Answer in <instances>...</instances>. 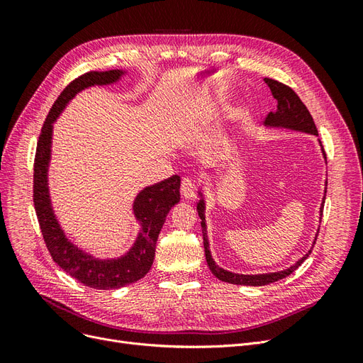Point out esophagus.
Listing matches in <instances>:
<instances>
[{
	"instance_id": "obj_1",
	"label": "esophagus",
	"mask_w": 363,
	"mask_h": 363,
	"mask_svg": "<svg viewBox=\"0 0 363 363\" xmlns=\"http://www.w3.org/2000/svg\"><path fill=\"white\" fill-rule=\"evenodd\" d=\"M180 194L183 199H192L194 194H195V186L194 182L188 177H184L182 180V186H180Z\"/></svg>"
}]
</instances>
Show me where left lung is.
<instances>
[{
	"label": "left lung",
	"mask_w": 363,
	"mask_h": 363,
	"mask_svg": "<svg viewBox=\"0 0 363 363\" xmlns=\"http://www.w3.org/2000/svg\"><path fill=\"white\" fill-rule=\"evenodd\" d=\"M265 83L268 84V87L271 89L272 96L277 100V108L276 112H269L267 119H265V124L267 127H277V128H288V130H295V131H303V133H311L318 136V130L316 125L313 123V118L307 111V107L303 104V101L300 100V96L296 95L289 86L283 84L277 80H272V79H263ZM321 144V142H320ZM321 151H323V156L325 159V152L324 148L321 145ZM327 186V183H325ZM325 192L327 189H324V199L323 203L325 201ZM201 195V200L196 204V211H199V216L201 218V228H203V242H204V252H206V260H207V265L211 268L212 274L223 281L227 283H232V284H245V286H265V284L274 283L277 280H281L284 277H288L289 274H292L296 268H298L301 263L309 257V255L312 252V248L309 250V252H306V255L295 263V265L289 267L288 269H283L279 272H268V274H235V272H230L227 269H223L221 267H218L215 260L212 259L211 255V250H208V239H207V230H206V216H204V211H206V203L203 199V194ZM323 207L324 204H321V216H323ZM318 232H320V228H318ZM315 242H316V236H315ZM313 242V244H315Z\"/></svg>",
	"instance_id": "left-lung-1"
}]
</instances>
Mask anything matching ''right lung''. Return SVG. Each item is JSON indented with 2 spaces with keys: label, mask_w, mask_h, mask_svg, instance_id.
Returning <instances> with one entry per match:
<instances>
[{
  "label": "right lung",
  "mask_w": 363,
  "mask_h": 363,
  "mask_svg": "<svg viewBox=\"0 0 363 363\" xmlns=\"http://www.w3.org/2000/svg\"><path fill=\"white\" fill-rule=\"evenodd\" d=\"M125 74L123 69L91 71L71 82L59 95L43 123L35 157L33 203L40 232L52 260L71 277L95 289H118L140 280L150 271L156 255V242L171 207L180 201V177H172L142 189L133 203L135 216L140 224L138 238L124 256L96 259L84 252L65 235L52 211L48 189V167L51 160L52 123L72 98L91 86L116 83Z\"/></svg>",
  "instance_id": "obj_1"
}]
</instances>
